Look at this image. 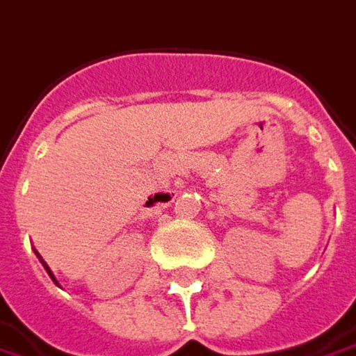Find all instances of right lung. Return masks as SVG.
<instances>
[{
  "mask_svg": "<svg viewBox=\"0 0 356 356\" xmlns=\"http://www.w3.org/2000/svg\"><path fill=\"white\" fill-rule=\"evenodd\" d=\"M35 255L39 257V253H35ZM39 259H41V257H39ZM41 263H43V261H41ZM43 267H45V270H47V273H49V277H51V279H54V281H55L54 273H51V270H49V267H47V265H45V263H43ZM55 283H57V281H55Z\"/></svg>",
  "mask_w": 356,
  "mask_h": 356,
  "instance_id": "1",
  "label": "right lung"
}]
</instances>
